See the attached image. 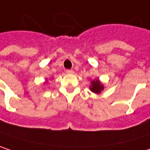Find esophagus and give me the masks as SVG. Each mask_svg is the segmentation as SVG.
Listing matches in <instances>:
<instances>
[{"label": "esophagus", "instance_id": "esophagus-1", "mask_svg": "<svg viewBox=\"0 0 150 150\" xmlns=\"http://www.w3.org/2000/svg\"><path fill=\"white\" fill-rule=\"evenodd\" d=\"M66 73L69 74V75H72V74H74L75 72H74L73 69H67V70H66Z\"/></svg>", "mask_w": 150, "mask_h": 150}]
</instances>
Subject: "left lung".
Wrapping results in <instances>:
<instances>
[{
  "label": "left lung",
  "mask_w": 150,
  "mask_h": 150,
  "mask_svg": "<svg viewBox=\"0 0 150 150\" xmlns=\"http://www.w3.org/2000/svg\"><path fill=\"white\" fill-rule=\"evenodd\" d=\"M89 88L92 92L96 94H100L104 89V86L101 83L99 80H94L91 81V86L89 87Z\"/></svg>",
  "instance_id": "left-lung-1"
}]
</instances>
